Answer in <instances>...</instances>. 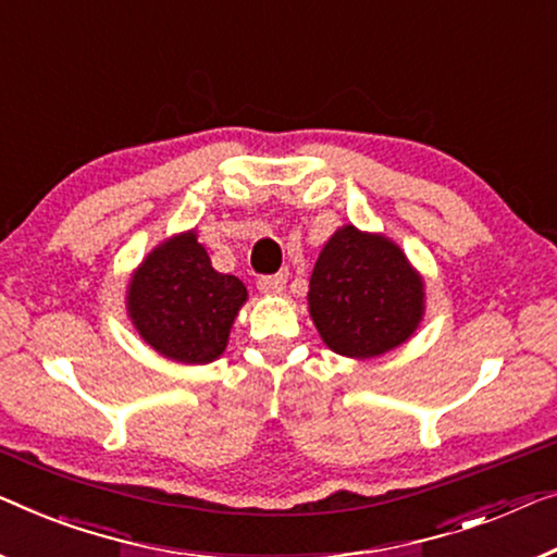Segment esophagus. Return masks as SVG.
Listing matches in <instances>:
<instances>
[{
	"label": "esophagus",
	"mask_w": 557,
	"mask_h": 557,
	"mask_svg": "<svg viewBox=\"0 0 557 557\" xmlns=\"http://www.w3.org/2000/svg\"><path fill=\"white\" fill-rule=\"evenodd\" d=\"M285 275H270V277H260L257 280V289H260L262 295H280L282 289H285Z\"/></svg>",
	"instance_id": "esophagus-1"
}]
</instances>
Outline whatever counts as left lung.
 <instances>
[{
    "label": "left lung",
    "mask_w": 557,
    "mask_h": 557,
    "mask_svg": "<svg viewBox=\"0 0 557 557\" xmlns=\"http://www.w3.org/2000/svg\"><path fill=\"white\" fill-rule=\"evenodd\" d=\"M310 318L332 352L380 358L408 343L425 318V280L383 232L335 230L314 262Z\"/></svg>",
    "instance_id": "1"
}]
</instances>
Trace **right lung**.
<instances>
[{"mask_svg": "<svg viewBox=\"0 0 557 557\" xmlns=\"http://www.w3.org/2000/svg\"><path fill=\"white\" fill-rule=\"evenodd\" d=\"M245 302L243 280L212 268L197 230L162 239L129 275L124 297L137 335L182 364L218 360Z\"/></svg>", "mask_w": 557, "mask_h": 557, "instance_id": "right-lung-1", "label": "right lung"}]
</instances>
